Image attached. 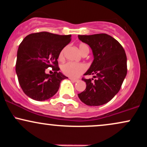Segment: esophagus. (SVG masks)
<instances>
[{"label":"esophagus","instance_id":"34e87169","mask_svg":"<svg viewBox=\"0 0 147 147\" xmlns=\"http://www.w3.org/2000/svg\"><path fill=\"white\" fill-rule=\"evenodd\" d=\"M70 79V80H71V82H78V79H73V78H69Z\"/></svg>","mask_w":147,"mask_h":147}]
</instances>
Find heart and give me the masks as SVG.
I'll return each instance as SVG.
<instances>
[{"mask_svg": "<svg viewBox=\"0 0 147 147\" xmlns=\"http://www.w3.org/2000/svg\"><path fill=\"white\" fill-rule=\"evenodd\" d=\"M79 49L82 54L85 52H89V48L87 44L82 43L79 45ZM59 59H62L63 58V50H61L59 56ZM61 70L64 75L68 76V77L75 78L82 75L86 70V66L83 63H75V62L69 61L64 63L61 66Z\"/></svg>", "mask_w": 147, "mask_h": 147, "instance_id": "1", "label": "heart"}]
</instances>
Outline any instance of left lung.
<instances>
[{
	"mask_svg": "<svg viewBox=\"0 0 147 147\" xmlns=\"http://www.w3.org/2000/svg\"><path fill=\"white\" fill-rule=\"evenodd\" d=\"M80 41L92 49L94 60L85 75L95 79H82L86 84L79 98L88 106H101L111 101L119 92L127 73L126 55L123 47L106 34L78 35Z\"/></svg>",
	"mask_w": 147,
	"mask_h": 147,
	"instance_id": "left-lung-1",
	"label": "left lung"
}]
</instances>
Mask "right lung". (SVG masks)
Instances as JSON below:
<instances>
[{
  "instance_id": "right-lung-1",
  "label": "right lung",
  "mask_w": 147,
  "mask_h": 147,
  "mask_svg": "<svg viewBox=\"0 0 147 147\" xmlns=\"http://www.w3.org/2000/svg\"><path fill=\"white\" fill-rule=\"evenodd\" d=\"M71 41V35L48 32L28 35L18 47L16 72L22 90L36 101L50 99L57 93L61 82L68 77L59 72V53ZM52 67V75L45 73Z\"/></svg>"
}]
</instances>
